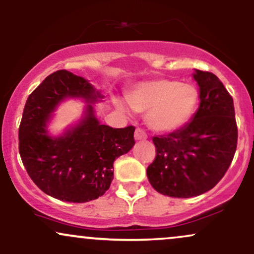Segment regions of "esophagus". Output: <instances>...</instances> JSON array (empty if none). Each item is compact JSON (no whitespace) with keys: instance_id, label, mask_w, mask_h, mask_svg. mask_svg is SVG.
I'll use <instances>...</instances> for the list:
<instances>
[{"instance_id":"obj_1","label":"esophagus","mask_w":254,"mask_h":254,"mask_svg":"<svg viewBox=\"0 0 254 254\" xmlns=\"http://www.w3.org/2000/svg\"><path fill=\"white\" fill-rule=\"evenodd\" d=\"M135 139L136 141H144V139H147V133H145L142 129H136Z\"/></svg>"}]
</instances>
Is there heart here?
<instances>
[{
	"label": "heart",
	"mask_w": 254,
	"mask_h": 254,
	"mask_svg": "<svg viewBox=\"0 0 254 254\" xmlns=\"http://www.w3.org/2000/svg\"><path fill=\"white\" fill-rule=\"evenodd\" d=\"M198 99L196 87L167 78L139 82L127 95L131 109L145 112V123L159 133L173 132L188 123L197 109ZM116 104L121 110H127L122 101Z\"/></svg>",
	"instance_id": "1"
}]
</instances>
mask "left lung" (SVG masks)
<instances>
[{"label":"left lung","instance_id":"8db88e82","mask_svg":"<svg viewBox=\"0 0 254 254\" xmlns=\"http://www.w3.org/2000/svg\"><path fill=\"white\" fill-rule=\"evenodd\" d=\"M199 107L190 123L167 136L154 137L156 157L147 177L159 193L190 198L211 190L222 179L237 150L233 98L212 72L194 69Z\"/></svg>","mask_w":254,"mask_h":254}]
</instances>
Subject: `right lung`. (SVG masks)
I'll return each mask as SVG.
<instances>
[{"label":"right lung","instance_id":"obj_1","mask_svg":"<svg viewBox=\"0 0 254 254\" xmlns=\"http://www.w3.org/2000/svg\"><path fill=\"white\" fill-rule=\"evenodd\" d=\"M69 98L87 105L62 134L48 124L58 106ZM104 95L86 78L70 71L49 75L26 101L19 127V151L28 176L49 196L70 203L97 199L113 180V162L135 144V127L113 129L99 122L94 106Z\"/></svg>","mask_w":254,"mask_h":254}]
</instances>
